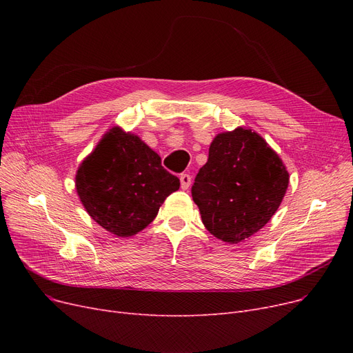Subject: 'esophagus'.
Instances as JSON below:
<instances>
[{
    "label": "esophagus",
    "mask_w": 353,
    "mask_h": 353,
    "mask_svg": "<svg viewBox=\"0 0 353 353\" xmlns=\"http://www.w3.org/2000/svg\"><path fill=\"white\" fill-rule=\"evenodd\" d=\"M180 183H181V189H183V190L189 189L190 183H192V177H190V174H188V173H181V174H180Z\"/></svg>",
    "instance_id": "1"
}]
</instances>
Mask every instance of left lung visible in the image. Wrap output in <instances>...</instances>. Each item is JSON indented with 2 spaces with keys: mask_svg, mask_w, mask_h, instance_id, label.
Listing matches in <instances>:
<instances>
[{
  "mask_svg": "<svg viewBox=\"0 0 353 353\" xmlns=\"http://www.w3.org/2000/svg\"><path fill=\"white\" fill-rule=\"evenodd\" d=\"M288 184L279 156L257 133L239 127L214 137L192 196L206 229L223 242L239 243L272 219Z\"/></svg>",
  "mask_w": 353,
  "mask_h": 353,
  "instance_id": "obj_1",
  "label": "left lung"
}]
</instances>
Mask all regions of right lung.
Here are the masks:
<instances>
[{
  "label": "right lung",
  "mask_w": 353,
  "mask_h": 353,
  "mask_svg": "<svg viewBox=\"0 0 353 353\" xmlns=\"http://www.w3.org/2000/svg\"><path fill=\"white\" fill-rule=\"evenodd\" d=\"M180 180L137 136L114 127L79 167L76 189L97 223L120 237L150 225Z\"/></svg>",
  "instance_id": "right-lung-1"
}]
</instances>
